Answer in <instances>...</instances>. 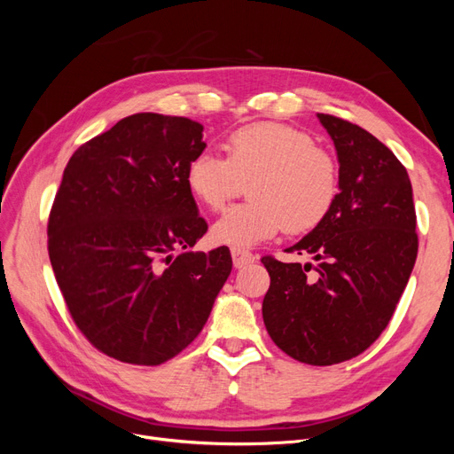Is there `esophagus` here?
<instances>
[{
	"label": "esophagus",
	"instance_id": "1",
	"mask_svg": "<svg viewBox=\"0 0 454 454\" xmlns=\"http://www.w3.org/2000/svg\"><path fill=\"white\" fill-rule=\"evenodd\" d=\"M231 255H232V263H235L237 269L248 267V265H252L254 261H255L254 254L246 252V250H239V248H232V250H231Z\"/></svg>",
	"mask_w": 454,
	"mask_h": 454
}]
</instances>
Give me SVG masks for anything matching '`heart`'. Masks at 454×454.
<instances>
[{"label": "heart", "instance_id": "heart-1", "mask_svg": "<svg viewBox=\"0 0 454 454\" xmlns=\"http://www.w3.org/2000/svg\"><path fill=\"white\" fill-rule=\"evenodd\" d=\"M227 159L202 151L189 160L185 182L197 200L210 210L237 195L250 182L252 200L231 206L212 225V239L232 248H252L278 231L303 232L318 225L333 208L339 170L314 138L284 122H254L232 132L225 142Z\"/></svg>", "mask_w": 454, "mask_h": 454}]
</instances>
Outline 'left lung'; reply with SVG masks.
Wrapping results in <instances>:
<instances>
[{
    "instance_id": "obj_1",
    "label": "left lung",
    "mask_w": 454,
    "mask_h": 454,
    "mask_svg": "<svg viewBox=\"0 0 454 454\" xmlns=\"http://www.w3.org/2000/svg\"><path fill=\"white\" fill-rule=\"evenodd\" d=\"M339 160L333 208L292 248L318 265L263 257L270 277L263 322L294 360L333 365L362 354L388 325L419 252L413 187L373 134L318 114ZM315 269L312 278L308 270Z\"/></svg>"
}]
</instances>
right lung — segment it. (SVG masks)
I'll use <instances>...</instances> for the list:
<instances>
[{"label": "right lung", "instance_id": "right-lung-1", "mask_svg": "<svg viewBox=\"0 0 454 454\" xmlns=\"http://www.w3.org/2000/svg\"><path fill=\"white\" fill-rule=\"evenodd\" d=\"M202 130L187 117L136 114L81 145L64 168L49 215L51 265L75 325L109 358H174L229 278L227 246L187 252L208 229L185 182L206 147Z\"/></svg>", "mask_w": 454, "mask_h": 454}]
</instances>
